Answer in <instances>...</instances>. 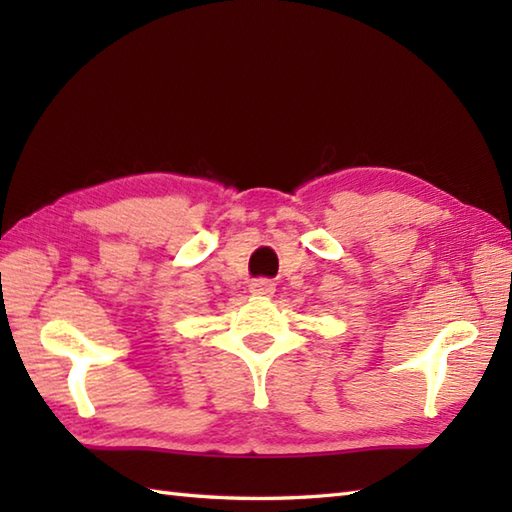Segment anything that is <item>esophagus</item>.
I'll list each match as a JSON object with an SVG mask.
<instances>
[{"label":"esophagus","instance_id":"esophagus-1","mask_svg":"<svg viewBox=\"0 0 512 512\" xmlns=\"http://www.w3.org/2000/svg\"><path fill=\"white\" fill-rule=\"evenodd\" d=\"M250 292L259 297H273L275 295V284L270 279H255L250 284Z\"/></svg>","mask_w":512,"mask_h":512}]
</instances>
